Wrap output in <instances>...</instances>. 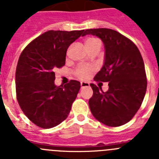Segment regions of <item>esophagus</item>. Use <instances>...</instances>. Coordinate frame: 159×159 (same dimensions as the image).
Segmentation results:
<instances>
[{"instance_id":"1","label":"esophagus","mask_w":159,"mask_h":159,"mask_svg":"<svg viewBox=\"0 0 159 159\" xmlns=\"http://www.w3.org/2000/svg\"><path fill=\"white\" fill-rule=\"evenodd\" d=\"M80 86H81V88H87V87L90 86V84H89V83H88V82H81L80 83Z\"/></svg>"}]
</instances>
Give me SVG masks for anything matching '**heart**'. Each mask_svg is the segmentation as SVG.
Instances as JSON below:
<instances>
[{
    "instance_id": "heart-1",
    "label": "heart",
    "mask_w": 159,
    "mask_h": 159,
    "mask_svg": "<svg viewBox=\"0 0 159 159\" xmlns=\"http://www.w3.org/2000/svg\"><path fill=\"white\" fill-rule=\"evenodd\" d=\"M95 41H97V40L95 39V38H88V39L85 40V45H86V47H88V46L91 45L92 43H93ZM94 70H95V67H92V66L81 65L75 71V75L79 78L82 79V80H85V79L88 78L91 75V74L93 72Z\"/></svg>"
}]
</instances>
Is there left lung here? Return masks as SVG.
<instances>
[{"label":"left lung","mask_w":159,"mask_h":159,"mask_svg":"<svg viewBox=\"0 0 159 159\" xmlns=\"http://www.w3.org/2000/svg\"><path fill=\"white\" fill-rule=\"evenodd\" d=\"M99 37L104 45V62L94 80L109 82L103 92L91 84L89 99L94 117L108 127L128 123L139 109L147 91L145 66L139 50L128 38L109 29H87L83 36Z\"/></svg>","instance_id":"8db88e82"}]
</instances>
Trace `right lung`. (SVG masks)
<instances>
[{"mask_svg": "<svg viewBox=\"0 0 159 159\" xmlns=\"http://www.w3.org/2000/svg\"><path fill=\"white\" fill-rule=\"evenodd\" d=\"M84 30L44 32L24 49L16 70L19 105L29 120L43 129L54 127L67 119L80 83L55 84L57 68L65 64L66 52Z\"/></svg>", "mask_w": 159, "mask_h": 159, "instance_id": "obj_1", "label": "right lung"}]
</instances>
